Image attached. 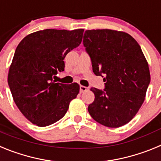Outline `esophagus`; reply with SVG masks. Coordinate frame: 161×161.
<instances>
[{
  "instance_id": "esophagus-1",
  "label": "esophagus",
  "mask_w": 161,
  "mask_h": 161,
  "mask_svg": "<svg viewBox=\"0 0 161 161\" xmlns=\"http://www.w3.org/2000/svg\"><path fill=\"white\" fill-rule=\"evenodd\" d=\"M88 90H89V88L88 87H85V86H83V85L80 86V93H84V92H86Z\"/></svg>"
}]
</instances>
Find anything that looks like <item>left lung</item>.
Masks as SVG:
<instances>
[{
    "mask_svg": "<svg viewBox=\"0 0 161 161\" xmlns=\"http://www.w3.org/2000/svg\"><path fill=\"white\" fill-rule=\"evenodd\" d=\"M83 44L93 72L105 82L104 90L91 89L95 99L89 114L108 127L126 124L141 107L151 80L141 47L128 34L107 29L86 31Z\"/></svg>",
    "mask_w": 161,
    "mask_h": 161,
    "instance_id": "obj_1",
    "label": "left lung"
}]
</instances>
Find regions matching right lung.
<instances>
[{
    "label": "right lung",
    "mask_w": 161,
    "mask_h": 161,
    "mask_svg": "<svg viewBox=\"0 0 161 161\" xmlns=\"http://www.w3.org/2000/svg\"><path fill=\"white\" fill-rule=\"evenodd\" d=\"M83 29H47L27 35L17 47L8 75L13 98L20 111L38 126L56 123L79 93L78 84L55 83L64 70L65 56L80 44Z\"/></svg>",
    "instance_id": "1"
}]
</instances>
